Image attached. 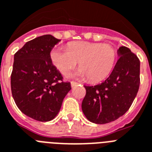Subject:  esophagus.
I'll return each mask as SVG.
<instances>
[{
  "mask_svg": "<svg viewBox=\"0 0 152 152\" xmlns=\"http://www.w3.org/2000/svg\"><path fill=\"white\" fill-rule=\"evenodd\" d=\"M76 85H78V83L74 82V81H72V82H71V87H74L75 86H76Z\"/></svg>",
  "mask_w": 152,
  "mask_h": 152,
  "instance_id": "34e87169",
  "label": "esophagus"
}]
</instances>
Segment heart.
Instances as JSON below:
<instances>
[{
	"label": "heart",
	"mask_w": 152,
	"mask_h": 152,
	"mask_svg": "<svg viewBox=\"0 0 152 152\" xmlns=\"http://www.w3.org/2000/svg\"><path fill=\"white\" fill-rule=\"evenodd\" d=\"M116 56V50L110 44L87 41L72 42L68 49L56 48L50 53L53 64L61 73H68L80 61L76 75L88 77L91 82L101 81L110 74Z\"/></svg>",
	"instance_id": "obj_1"
}]
</instances>
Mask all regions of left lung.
<instances>
[{"instance_id":"obj_1","label":"left lung","mask_w":152,"mask_h":152,"mask_svg":"<svg viewBox=\"0 0 152 152\" xmlns=\"http://www.w3.org/2000/svg\"><path fill=\"white\" fill-rule=\"evenodd\" d=\"M119 57L112 73L102 83L84 86L82 110L89 121L105 124L116 120L129 110L140 86V60L126 47L117 51Z\"/></svg>"}]
</instances>
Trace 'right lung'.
Wrapping results in <instances>:
<instances>
[{
    "label": "right lung",
    "mask_w": 152,
    "mask_h": 152,
    "mask_svg": "<svg viewBox=\"0 0 152 152\" xmlns=\"http://www.w3.org/2000/svg\"><path fill=\"white\" fill-rule=\"evenodd\" d=\"M59 42L49 34L41 36L26 43L14 56L12 97L21 112L40 122L56 116L71 90L50 58V51Z\"/></svg>",
    "instance_id": "add662e5"
}]
</instances>
